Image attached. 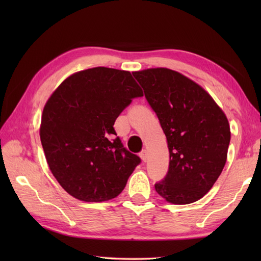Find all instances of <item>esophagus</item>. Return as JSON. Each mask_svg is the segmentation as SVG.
Listing matches in <instances>:
<instances>
[{"label": "esophagus", "mask_w": 261, "mask_h": 261, "mask_svg": "<svg viewBox=\"0 0 261 261\" xmlns=\"http://www.w3.org/2000/svg\"><path fill=\"white\" fill-rule=\"evenodd\" d=\"M140 158L142 159V162H147V159H148V152H147V150H142L141 152H140Z\"/></svg>", "instance_id": "1"}]
</instances>
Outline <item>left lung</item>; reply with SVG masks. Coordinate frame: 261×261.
Instances as JSON below:
<instances>
[{
	"instance_id": "left-lung-1",
	"label": "left lung",
	"mask_w": 261,
	"mask_h": 261,
	"mask_svg": "<svg viewBox=\"0 0 261 261\" xmlns=\"http://www.w3.org/2000/svg\"><path fill=\"white\" fill-rule=\"evenodd\" d=\"M156 112L167 139L169 169L154 185L166 201L190 204L213 187L228 157V118L213 97L178 71L148 68L134 71Z\"/></svg>"
}]
</instances>
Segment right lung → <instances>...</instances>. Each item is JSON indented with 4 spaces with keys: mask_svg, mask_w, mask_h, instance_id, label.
<instances>
[{
    "mask_svg": "<svg viewBox=\"0 0 261 261\" xmlns=\"http://www.w3.org/2000/svg\"><path fill=\"white\" fill-rule=\"evenodd\" d=\"M142 95L130 71L94 67L68 76L48 98L40 140L49 168L69 195L104 202L123 191L140 158L114 139L113 125Z\"/></svg>",
    "mask_w": 261,
    "mask_h": 261,
    "instance_id": "right-lung-1",
    "label": "right lung"
}]
</instances>
